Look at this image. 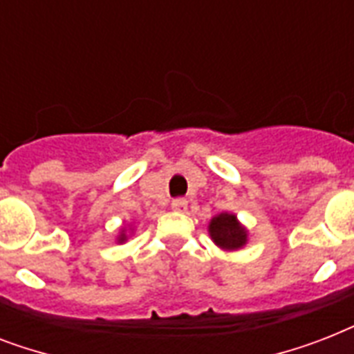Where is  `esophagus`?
Here are the masks:
<instances>
[{"instance_id":"esophagus-1","label":"esophagus","mask_w":354,"mask_h":354,"mask_svg":"<svg viewBox=\"0 0 354 354\" xmlns=\"http://www.w3.org/2000/svg\"><path fill=\"white\" fill-rule=\"evenodd\" d=\"M172 209L174 211H185L187 209V200L185 198H174L172 200Z\"/></svg>"}]
</instances>
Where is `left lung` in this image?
<instances>
[{
	"label": "left lung",
	"instance_id": "8db88e82",
	"mask_svg": "<svg viewBox=\"0 0 354 354\" xmlns=\"http://www.w3.org/2000/svg\"><path fill=\"white\" fill-rule=\"evenodd\" d=\"M209 236L222 250H239L248 242L246 227L236 221L233 213H221L211 218Z\"/></svg>",
	"mask_w": 354,
	"mask_h": 354
}]
</instances>
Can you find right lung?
I'll return each mask as SVG.
<instances>
[{"instance_id":"add662e5","label":"right lung","mask_w":354,"mask_h":354,"mask_svg":"<svg viewBox=\"0 0 354 354\" xmlns=\"http://www.w3.org/2000/svg\"><path fill=\"white\" fill-rule=\"evenodd\" d=\"M127 241V235H124V232L121 233V235H119V239H118V242H124Z\"/></svg>"}]
</instances>
